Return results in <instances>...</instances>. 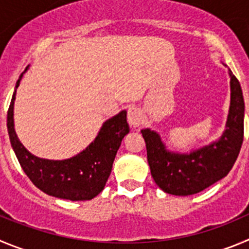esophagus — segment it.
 <instances>
[{
	"mask_svg": "<svg viewBox=\"0 0 249 249\" xmlns=\"http://www.w3.org/2000/svg\"><path fill=\"white\" fill-rule=\"evenodd\" d=\"M127 122L131 127H138L142 122V113L136 107H130L127 109Z\"/></svg>",
	"mask_w": 249,
	"mask_h": 249,
	"instance_id": "34e87169",
	"label": "esophagus"
}]
</instances>
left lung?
Returning <instances> with one entry per match:
<instances>
[{
	"label": "left lung",
	"mask_w": 249,
	"mask_h": 249,
	"mask_svg": "<svg viewBox=\"0 0 249 249\" xmlns=\"http://www.w3.org/2000/svg\"><path fill=\"white\" fill-rule=\"evenodd\" d=\"M229 76L231 101L226 129L216 141L190 152H177L167 148L157 131L141 130L151 176L164 193L178 196L196 194L226 177L233 167L243 142L245 101L231 70Z\"/></svg>",
	"instance_id": "left-lung-1"
}]
</instances>
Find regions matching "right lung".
Returning a JSON list of instances; mask_svg holds the SVG:
<instances>
[{"label":"right lung","mask_w":249,"mask_h":249,"mask_svg":"<svg viewBox=\"0 0 249 249\" xmlns=\"http://www.w3.org/2000/svg\"><path fill=\"white\" fill-rule=\"evenodd\" d=\"M29 66L16 83L7 113V129L13 151L23 171L36 188L50 196L71 201L90 200L104 189L123 139L129 134L126 110L106 120L96 139L80 153L66 160L40 159L24 147L15 130L17 88Z\"/></svg>","instance_id":"add662e5"}]
</instances>
